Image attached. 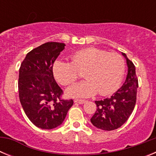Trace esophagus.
<instances>
[{
	"label": "esophagus",
	"mask_w": 156,
	"mask_h": 156,
	"mask_svg": "<svg viewBox=\"0 0 156 156\" xmlns=\"http://www.w3.org/2000/svg\"><path fill=\"white\" fill-rule=\"evenodd\" d=\"M74 102L79 103V104H83V103L86 102V101L82 100V99H75V100H74Z\"/></svg>",
	"instance_id": "34e87169"
}]
</instances>
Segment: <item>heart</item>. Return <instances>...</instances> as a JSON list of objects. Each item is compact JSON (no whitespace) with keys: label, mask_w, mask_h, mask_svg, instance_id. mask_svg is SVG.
<instances>
[{"label":"heart","mask_w":156,"mask_h":156,"mask_svg":"<svg viewBox=\"0 0 156 156\" xmlns=\"http://www.w3.org/2000/svg\"><path fill=\"white\" fill-rule=\"evenodd\" d=\"M72 62L57 60L53 65L55 79L62 85L75 82L80 76L79 71L84 70L87 80L66 90L72 98H86L98 92L108 95L118 89L125 72V61L117 53L97 48H87L76 51L71 55Z\"/></svg>","instance_id":"obj_1"}]
</instances>
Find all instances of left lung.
Here are the masks:
<instances>
[{"label":"left lung","mask_w":156,"mask_h":156,"mask_svg":"<svg viewBox=\"0 0 156 156\" xmlns=\"http://www.w3.org/2000/svg\"><path fill=\"white\" fill-rule=\"evenodd\" d=\"M128 71L126 80L119 90L110 98L101 101H95L97 110L90 119L95 127L103 130H113L120 127L127 120L134 108L138 87L135 66L129 60L126 54Z\"/></svg>","instance_id":"1"}]
</instances>
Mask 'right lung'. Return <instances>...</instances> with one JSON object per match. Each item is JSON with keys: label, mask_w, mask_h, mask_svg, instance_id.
Returning <instances> with one entry per match:
<instances>
[{"label": "right lung", "mask_w": 156, "mask_h": 156, "mask_svg": "<svg viewBox=\"0 0 156 156\" xmlns=\"http://www.w3.org/2000/svg\"><path fill=\"white\" fill-rule=\"evenodd\" d=\"M63 43L48 42L29 52L19 75V100L36 126L51 129L61 125L73 101L62 100L53 75V65L65 49Z\"/></svg>", "instance_id": "obj_1"}]
</instances>
